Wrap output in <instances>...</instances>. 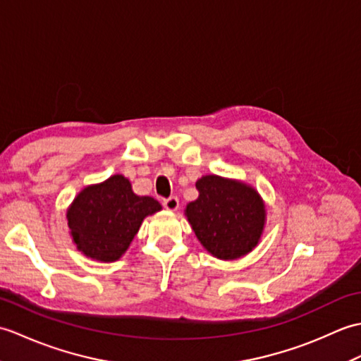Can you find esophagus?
<instances>
[{"instance_id": "esophagus-1", "label": "esophagus", "mask_w": 361, "mask_h": 361, "mask_svg": "<svg viewBox=\"0 0 361 361\" xmlns=\"http://www.w3.org/2000/svg\"><path fill=\"white\" fill-rule=\"evenodd\" d=\"M164 207L166 208L168 212H176L179 208V199L174 197V196L164 199Z\"/></svg>"}]
</instances>
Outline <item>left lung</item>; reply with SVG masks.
Instances as JSON below:
<instances>
[{
  "instance_id": "left-lung-1",
  "label": "left lung",
  "mask_w": 361,
  "mask_h": 361,
  "mask_svg": "<svg viewBox=\"0 0 361 361\" xmlns=\"http://www.w3.org/2000/svg\"><path fill=\"white\" fill-rule=\"evenodd\" d=\"M199 197L185 216L199 243L214 258H243L259 244L266 226V204L252 185L207 174L197 179Z\"/></svg>"
}]
</instances>
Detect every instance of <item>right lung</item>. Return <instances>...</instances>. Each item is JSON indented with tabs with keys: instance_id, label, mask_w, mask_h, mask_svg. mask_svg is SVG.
I'll return each instance as SVG.
<instances>
[{
	"instance_id": "add662e5",
	"label": "right lung",
	"mask_w": 361,
	"mask_h": 361,
	"mask_svg": "<svg viewBox=\"0 0 361 361\" xmlns=\"http://www.w3.org/2000/svg\"><path fill=\"white\" fill-rule=\"evenodd\" d=\"M160 210L156 199L137 196L130 179L114 174L74 197L66 210L69 235L87 258L114 262L128 250L143 219Z\"/></svg>"
}]
</instances>
